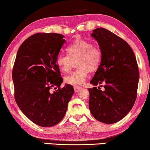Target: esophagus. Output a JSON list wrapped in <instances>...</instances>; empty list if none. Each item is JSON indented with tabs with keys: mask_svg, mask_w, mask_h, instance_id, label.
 <instances>
[{
	"mask_svg": "<svg viewBox=\"0 0 150 150\" xmlns=\"http://www.w3.org/2000/svg\"><path fill=\"white\" fill-rule=\"evenodd\" d=\"M74 91L76 92H78L80 89H81V87H79V86H74Z\"/></svg>",
	"mask_w": 150,
	"mask_h": 150,
	"instance_id": "34e87169",
	"label": "esophagus"
}]
</instances>
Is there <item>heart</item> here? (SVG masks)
<instances>
[{
	"mask_svg": "<svg viewBox=\"0 0 150 150\" xmlns=\"http://www.w3.org/2000/svg\"><path fill=\"white\" fill-rule=\"evenodd\" d=\"M67 54H59L56 63L63 72H68L72 66V61L78 59L75 71L65 77V82L71 85H81L87 79L88 71H94L101 62L102 54L99 49L87 41L78 39L67 47Z\"/></svg>",
	"mask_w": 150,
	"mask_h": 150,
	"instance_id": "b5f03b06",
	"label": "heart"
}]
</instances>
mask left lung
I'll return each instance as SVG.
<instances>
[{"instance_id":"8db88e82","label":"left lung","mask_w":150,"mask_h":150,"mask_svg":"<svg viewBox=\"0 0 150 150\" xmlns=\"http://www.w3.org/2000/svg\"><path fill=\"white\" fill-rule=\"evenodd\" d=\"M91 35L99 44L102 59L90 83L94 86L103 83L104 89H88L89 110L99 122L114 124L130 111L136 100L138 65L131 47L113 33L98 28Z\"/></svg>"}]
</instances>
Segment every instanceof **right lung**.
I'll return each instance as SVG.
<instances>
[{
  "label": "right lung",
  "mask_w": 150,
  "mask_h": 150,
  "mask_svg": "<svg viewBox=\"0 0 150 150\" xmlns=\"http://www.w3.org/2000/svg\"><path fill=\"white\" fill-rule=\"evenodd\" d=\"M65 42L61 34L33 35L20 46L13 65L16 103L31 122L42 127L53 126L63 120L74 93L69 84L61 87L63 79L56 63Z\"/></svg>",
  "instance_id": "right-lung-1"
}]
</instances>
